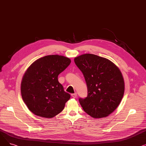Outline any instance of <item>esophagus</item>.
Returning <instances> with one entry per match:
<instances>
[{
  "mask_svg": "<svg viewBox=\"0 0 146 146\" xmlns=\"http://www.w3.org/2000/svg\"><path fill=\"white\" fill-rule=\"evenodd\" d=\"M71 96H72V98H76V97H77V94H72V95H71Z\"/></svg>",
  "mask_w": 146,
  "mask_h": 146,
  "instance_id": "obj_1",
  "label": "esophagus"
}]
</instances>
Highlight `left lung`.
Returning a JSON list of instances; mask_svg holds the SVG:
<instances>
[{"mask_svg": "<svg viewBox=\"0 0 146 146\" xmlns=\"http://www.w3.org/2000/svg\"><path fill=\"white\" fill-rule=\"evenodd\" d=\"M82 72L88 96L79 99L84 111L94 118L108 117L119 105L125 85L119 68L104 57L85 54L74 59Z\"/></svg>", "mask_w": 146, "mask_h": 146, "instance_id": "1", "label": "left lung"}]
</instances>
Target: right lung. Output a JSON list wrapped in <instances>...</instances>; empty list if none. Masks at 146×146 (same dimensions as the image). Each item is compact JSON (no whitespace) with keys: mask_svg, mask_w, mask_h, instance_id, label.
<instances>
[{"mask_svg":"<svg viewBox=\"0 0 146 146\" xmlns=\"http://www.w3.org/2000/svg\"><path fill=\"white\" fill-rule=\"evenodd\" d=\"M71 63L59 55H49L35 60L23 76L21 92L29 110L35 115L46 118L62 111L70 98L58 81V76Z\"/></svg>","mask_w":146,"mask_h":146,"instance_id":"obj_1","label":"right lung"}]
</instances>
